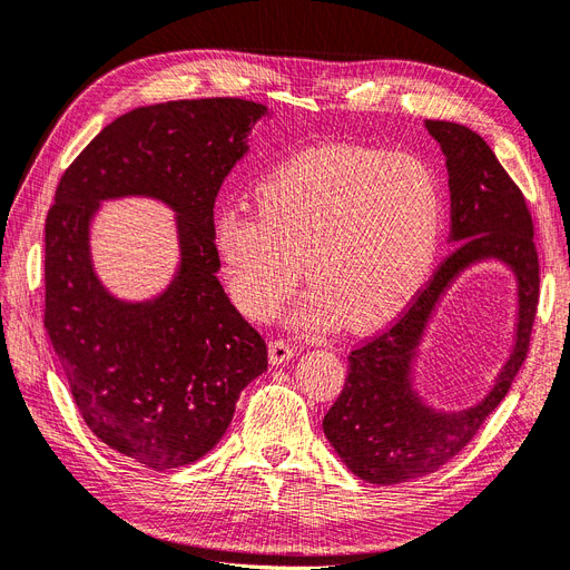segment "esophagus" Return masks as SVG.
<instances>
[{"instance_id":"esophagus-1","label":"esophagus","mask_w":570,"mask_h":570,"mask_svg":"<svg viewBox=\"0 0 570 570\" xmlns=\"http://www.w3.org/2000/svg\"><path fill=\"white\" fill-rule=\"evenodd\" d=\"M294 355H297V351H294L289 344H285V341H271L268 344L271 364H283V362L292 360Z\"/></svg>"}]
</instances>
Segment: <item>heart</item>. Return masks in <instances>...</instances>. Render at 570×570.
<instances>
[{
    "mask_svg": "<svg viewBox=\"0 0 570 570\" xmlns=\"http://www.w3.org/2000/svg\"><path fill=\"white\" fill-rule=\"evenodd\" d=\"M442 222L444 189L425 158L323 147L268 170L255 213H222L213 245L226 292L249 321L276 315L306 271L313 289L294 325L323 332L346 317L353 330H372L423 287Z\"/></svg>",
    "mask_w": 570,
    "mask_h": 570,
    "instance_id": "obj_1",
    "label": "heart"
}]
</instances>
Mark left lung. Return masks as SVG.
<instances>
[{
  "instance_id": "1",
  "label": "left lung",
  "mask_w": 570,
  "mask_h": 570,
  "mask_svg": "<svg viewBox=\"0 0 570 570\" xmlns=\"http://www.w3.org/2000/svg\"><path fill=\"white\" fill-rule=\"evenodd\" d=\"M425 128L446 161L449 243L456 247L400 321L348 355L344 391L323 419L336 456L360 480L379 487L435 472L474 438L527 360L538 306L533 222L521 191L482 135L451 121L428 119ZM484 261H500L513 271V348L480 403L456 413L438 410L415 389L417 348L448 287L461 272Z\"/></svg>"
}]
</instances>
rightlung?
<instances>
[{"mask_svg":"<svg viewBox=\"0 0 570 570\" xmlns=\"http://www.w3.org/2000/svg\"><path fill=\"white\" fill-rule=\"evenodd\" d=\"M266 105L240 98L138 107L65 170L47 217L43 327L79 414L151 470L189 465L222 440L240 391L268 367L264 338L217 281L213 208ZM142 195L176 213L180 264L151 301H119L89 259L102 199Z\"/></svg>","mask_w":570,"mask_h":570,"instance_id":"add662e5","label":"right lung"}]
</instances>
